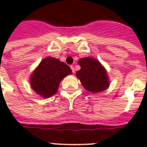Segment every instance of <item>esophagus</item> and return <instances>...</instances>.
Returning <instances> with one entry per match:
<instances>
[{
  "label": "esophagus",
  "mask_w": 147,
  "mask_h": 147,
  "mask_svg": "<svg viewBox=\"0 0 147 147\" xmlns=\"http://www.w3.org/2000/svg\"><path fill=\"white\" fill-rule=\"evenodd\" d=\"M70 68L71 69V71H72V72H73V73H75V68H74L73 65H71V66H70Z\"/></svg>",
  "instance_id": "34e87169"
}]
</instances>
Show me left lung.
I'll return each instance as SVG.
<instances>
[{"mask_svg":"<svg viewBox=\"0 0 147 147\" xmlns=\"http://www.w3.org/2000/svg\"><path fill=\"white\" fill-rule=\"evenodd\" d=\"M81 69L76 72L85 89L92 93L105 91L110 85L106 69L99 61L91 57L81 59L78 62Z\"/></svg>","mask_w":147,"mask_h":147,"instance_id":"obj_1","label":"left lung"}]
</instances>
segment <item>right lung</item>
Segmentation results:
<instances>
[{"instance_id":"1","label":"right lung","mask_w":147,"mask_h":147,"mask_svg":"<svg viewBox=\"0 0 147 147\" xmlns=\"http://www.w3.org/2000/svg\"><path fill=\"white\" fill-rule=\"evenodd\" d=\"M71 73L65 63L55 58L47 57L41 61L31 75V88L42 98H50L57 92L60 82Z\"/></svg>"}]
</instances>
